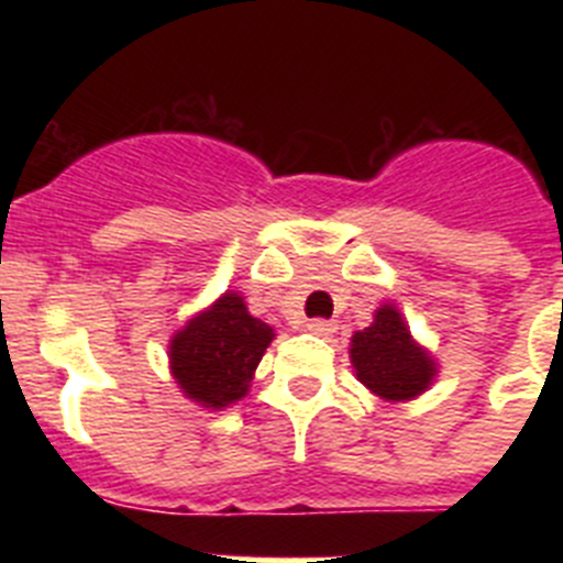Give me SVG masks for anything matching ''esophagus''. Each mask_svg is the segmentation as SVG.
<instances>
[{"instance_id": "1", "label": "esophagus", "mask_w": 563, "mask_h": 563, "mask_svg": "<svg viewBox=\"0 0 563 563\" xmlns=\"http://www.w3.org/2000/svg\"><path fill=\"white\" fill-rule=\"evenodd\" d=\"M307 330H310L312 335L327 338V335H332V332H335L338 327H335V321H327V318H312L310 324H307Z\"/></svg>"}]
</instances>
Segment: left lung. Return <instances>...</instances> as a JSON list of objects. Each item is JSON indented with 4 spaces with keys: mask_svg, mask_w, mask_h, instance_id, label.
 <instances>
[{
    "mask_svg": "<svg viewBox=\"0 0 563 563\" xmlns=\"http://www.w3.org/2000/svg\"><path fill=\"white\" fill-rule=\"evenodd\" d=\"M350 361L357 380L386 402L415 400L440 372L434 355L415 341L402 312L389 301L377 307L366 330L352 335Z\"/></svg>",
    "mask_w": 563,
    "mask_h": 563,
    "instance_id": "1",
    "label": "left lung"
}]
</instances>
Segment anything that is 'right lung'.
Returning <instances> with one entry per match:
<instances>
[{
	"instance_id": "right-lung-1",
	"label": "right lung",
	"mask_w": 563,
	"mask_h": 563,
	"mask_svg": "<svg viewBox=\"0 0 563 563\" xmlns=\"http://www.w3.org/2000/svg\"><path fill=\"white\" fill-rule=\"evenodd\" d=\"M276 330L247 312L245 298L225 290L191 316L168 341V369L183 395L202 409H228L251 389Z\"/></svg>"
}]
</instances>
